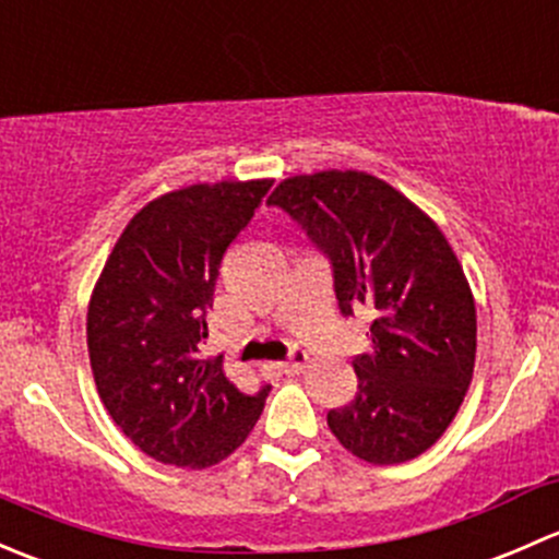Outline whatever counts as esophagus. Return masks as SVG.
Instances as JSON below:
<instances>
[{
  "mask_svg": "<svg viewBox=\"0 0 559 559\" xmlns=\"http://www.w3.org/2000/svg\"><path fill=\"white\" fill-rule=\"evenodd\" d=\"M306 365H308V354L302 352V348H292L289 359H284V362H278V368H281V373L295 376V373H300V370L306 368Z\"/></svg>",
  "mask_w": 559,
  "mask_h": 559,
  "instance_id": "esophagus-1",
  "label": "esophagus"
}]
</instances>
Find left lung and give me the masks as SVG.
I'll return each mask as SVG.
<instances>
[{"label": "left lung", "instance_id": "8db88e82", "mask_svg": "<svg viewBox=\"0 0 559 559\" xmlns=\"http://www.w3.org/2000/svg\"><path fill=\"white\" fill-rule=\"evenodd\" d=\"M267 205L330 259L341 313H373L370 348L352 359L357 394L326 414L332 436L373 465L427 452L452 425L476 362V306L452 246L368 173L295 175Z\"/></svg>", "mask_w": 559, "mask_h": 559}]
</instances>
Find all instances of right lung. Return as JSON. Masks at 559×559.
Masks as SVG:
<instances>
[{
	"mask_svg": "<svg viewBox=\"0 0 559 559\" xmlns=\"http://www.w3.org/2000/svg\"><path fill=\"white\" fill-rule=\"evenodd\" d=\"M270 186L197 183L148 202L94 286L86 337L97 392L123 436L165 465L227 460L264 408L270 386L240 392L222 357H200V343L224 253Z\"/></svg>",
	"mask_w": 559,
	"mask_h": 559,
	"instance_id": "obj_1",
	"label": "right lung"
}]
</instances>
